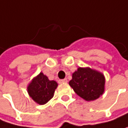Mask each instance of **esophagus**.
<instances>
[{
    "label": "esophagus",
    "instance_id": "34e87169",
    "mask_svg": "<svg viewBox=\"0 0 128 128\" xmlns=\"http://www.w3.org/2000/svg\"><path fill=\"white\" fill-rule=\"evenodd\" d=\"M58 82H59V84H64V83H67V82H68V80H67V79L59 80Z\"/></svg>",
    "mask_w": 128,
    "mask_h": 128
}]
</instances>
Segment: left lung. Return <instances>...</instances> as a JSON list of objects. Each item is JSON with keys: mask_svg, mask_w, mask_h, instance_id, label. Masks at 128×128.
Returning <instances> with one entry per match:
<instances>
[{"mask_svg": "<svg viewBox=\"0 0 128 128\" xmlns=\"http://www.w3.org/2000/svg\"><path fill=\"white\" fill-rule=\"evenodd\" d=\"M69 85L81 98L93 101L104 92L105 77L102 74L90 68H79L73 74Z\"/></svg>", "mask_w": 128, "mask_h": 128, "instance_id": "1", "label": "left lung"}]
</instances>
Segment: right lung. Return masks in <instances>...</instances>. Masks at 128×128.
<instances>
[{"mask_svg":"<svg viewBox=\"0 0 128 128\" xmlns=\"http://www.w3.org/2000/svg\"><path fill=\"white\" fill-rule=\"evenodd\" d=\"M57 86L58 84L55 81L49 80L46 76L40 73L32 80L27 90L30 97L36 102L39 105H44L54 96Z\"/></svg>","mask_w":128,"mask_h":128,"instance_id":"right-lung-1","label":"right lung"}]
</instances>
